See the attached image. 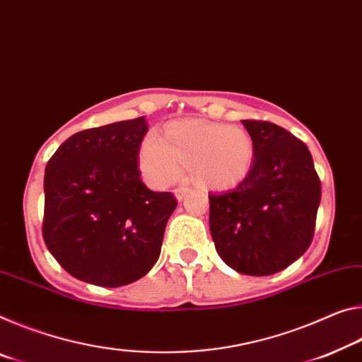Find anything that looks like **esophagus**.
<instances>
[{
	"mask_svg": "<svg viewBox=\"0 0 362 362\" xmlns=\"http://www.w3.org/2000/svg\"><path fill=\"white\" fill-rule=\"evenodd\" d=\"M188 192H190V188H188V187H179V188H175V190H174V194H175L177 202H182V199L187 197V193H188Z\"/></svg>",
	"mask_w": 362,
	"mask_h": 362,
	"instance_id": "obj_1",
	"label": "esophagus"
}]
</instances>
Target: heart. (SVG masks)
I'll return each instance as SVG.
<instances>
[{"mask_svg": "<svg viewBox=\"0 0 362 362\" xmlns=\"http://www.w3.org/2000/svg\"><path fill=\"white\" fill-rule=\"evenodd\" d=\"M256 146L240 125H223L198 119H182L164 129L163 139L154 134L143 139L139 164L154 187H168L193 168L199 183L211 188H232L253 169Z\"/></svg>", "mask_w": 362, "mask_h": 362, "instance_id": "b5f03b06", "label": "heart"}]
</instances>
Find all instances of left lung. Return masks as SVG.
I'll list each match as a JSON object with an SVG mask.
<instances>
[{
    "label": "left lung",
    "mask_w": 362,
    "mask_h": 362,
    "mask_svg": "<svg viewBox=\"0 0 362 362\" xmlns=\"http://www.w3.org/2000/svg\"><path fill=\"white\" fill-rule=\"evenodd\" d=\"M256 146L250 175L232 192L209 193V230L221 259L246 275H272L313 242L320 182L308 146L288 130L242 120Z\"/></svg>",
    "instance_id": "8db88e82"
}]
</instances>
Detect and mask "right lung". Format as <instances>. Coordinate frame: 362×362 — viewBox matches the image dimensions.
<instances>
[{
    "label": "right lung",
    "instance_id": "1",
    "mask_svg": "<svg viewBox=\"0 0 362 362\" xmlns=\"http://www.w3.org/2000/svg\"><path fill=\"white\" fill-rule=\"evenodd\" d=\"M145 117L82 130L45 169L43 238L62 269L98 286L129 285L156 264L177 202L140 179Z\"/></svg>",
    "mask_w": 362,
    "mask_h": 362
}]
</instances>
